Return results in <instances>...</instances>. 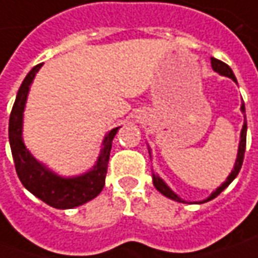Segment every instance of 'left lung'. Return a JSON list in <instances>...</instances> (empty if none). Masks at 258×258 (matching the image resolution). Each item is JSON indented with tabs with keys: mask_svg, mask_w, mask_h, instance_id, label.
<instances>
[{
	"mask_svg": "<svg viewBox=\"0 0 258 258\" xmlns=\"http://www.w3.org/2000/svg\"><path fill=\"white\" fill-rule=\"evenodd\" d=\"M211 64H213V69L217 72V73H220V75L227 76V77H230V79H233L234 82H237V79H235V76H234L233 70L230 69V66L225 64L224 61L221 60H218V58H214L211 57ZM241 110H243V113H245V107H244V103L241 104ZM245 139H247V120H244L243 124V131H241V141H240V146H238V156H237V161H235V166H234L233 172L230 173V176L227 178V181L220 186V188H217L213 194H211V197H208L205 201L203 203H207V201H211L214 200L215 197H218L220 194L223 192L224 189L230 185V183L233 182L234 178L238 175L240 172V169H241V165H243L244 161V152H245ZM154 185L155 188L159 191L161 194H164L165 197H168L169 200H173V201H178V203H185L183 200H181L176 194H173L168 186H166V183L161 179V178H158V176H155L154 175Z\"/></svg>",
	"mask_w": 258,
	"mask_h": 258,
	"instance_id": "8db88e82",
	"label": "left lung"
}]
</instances>
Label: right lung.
I'll return each mask as SVG.
<instances>
[{"label":"right lung","mask_w":258,"mask_h":258,"mask_svg":"<svg viewBox=\"0 0 258 258\" xmlns=\"http://www.w3.org/2000/svg\"><path fill=\"white\" fill-rule=\"evenodd\" d=\"M43 66H34L30 73L25 76L24 82L21 83L18 93L15 97L14 106L10 114V124H8V136H10V146L11 154L14 158V165L17 175L21 183L37 198L43 203L48 204L58 210L75 208L82 204L93 200L102 192L104 186V178L107 173V164L112 149L114 135L117 134L119 127L112 129L106 135L103 141V148L99 156L97 165L93 171L85 173L77 178H60L43 165H40L31 154L25 149L21 129H23V112H24L27 94L30 90V85L34 79L35 73Z\"/></svg>","instance_id":"1"}]
</instances>
